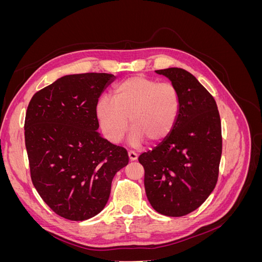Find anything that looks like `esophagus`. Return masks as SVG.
Listing matches in <instances>:
<instances>
[{
	"label": "esophagus",
	"instance_id": "obj_1",
	"mask_svg": "<svg viewBox=\"0 0 262 262\" xmlns=\"http://www.w3.org/2000/svg\"><path fill=\"white\" fill-rule=\"evenodd\" d=\"M128 154H129V160L130 161H137L138 160V154L134 152V150H129L128 152Z\"/></svg>",
	"mask_w": 262,
	"mask_h": 262
}]
</instances>
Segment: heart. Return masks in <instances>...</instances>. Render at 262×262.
<instances>
[{
	"label": "heart",
	"mask_w": 262,
	"mask_h": 262,
	"mask_svg": "<svg viewBox=\"0 0 262 262\" xmlns=\"http://www.w3.org/2000/svg\"><path fill=\"white\" fill-rule=\"evenodd\" d=\"M181 107L180 95L169 82H158L143 75L126 78L114 90V100L102 97L96 106V116L104 137L112 143L122 140L132 130L134 145L146 140L157 143L175 126Z\"/></svg>",
	"instance_id": "1"
}]
</instances>
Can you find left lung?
<instances>
[{
	"label": "left lung",
	"mask_w": 262,
	"mask_h": 262,
	"mask_svg": "<svg viewBox=\"0 0 262 262\" xmlns=\"http://www.w3.org/2000/svg\"><path fill=\"white\" fill-rule=\"evenodd\" d=\"M179 92L181 107L169 136L139 156L144 187L153 209L184 216L208 199L215 188L222 155L221 118L215 99L188 71L156 70Z\"/></svg>",
	"instance_id": "8db88e82"
}]
</instances>
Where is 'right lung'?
I'll list each match as a JSON object with an SVG mask.
<instances>
[{"mask_svg":"<svg viewBox=\"0 0 262 262\" xmlns=\"http://www.w3.org/2000/svg\"><path fill=\"white\" fill-rule=\"evenodd\" d=\"M115 76H63L38 91L25 117L31 181L59 216L84 221L106 205L116 172L129 163L126 149L97 132L98 98Z\"/></svg>","mask_w":262,"mask_h":262,"instance_id":"obj_1","label":"right lung"}]
</instances>
